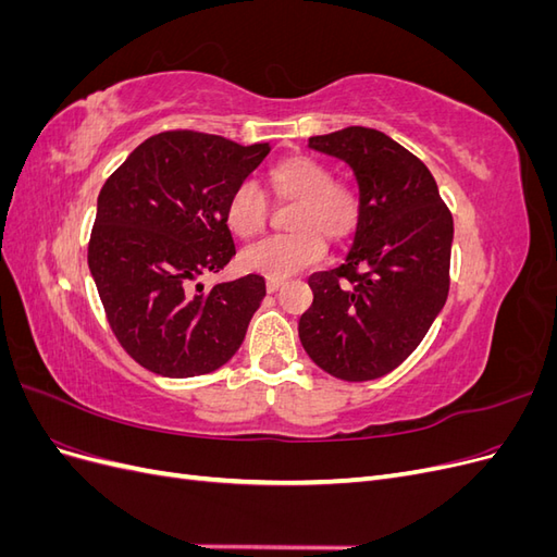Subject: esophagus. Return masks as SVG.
Instances as JSON below:
<instances>
[{
  "label": "esophagus",
  "instance_id": "1",
  "mask_svg": "<svg viewBox=\"0 0 557 557\" xmlns=\"http://www.w3.org/2000/svg\"><path fill=\"white\" fill-rule=\"evenodd\" d=\"M283 288V281L278 278H267V293H276Z\"/></svg>",
  "mask_w": 557,
  "mask_h": 557
}]
</instances>
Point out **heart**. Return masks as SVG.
I'll use <instances>...</instances> for the list:
<instances>
[{
	"label": "heart",
	"instance_id": "b5f03b06",
	"mask_svg": "<svg viewBox=\"0 0 557 557\" xmlns=\"http://www.w3.org/2000/svg\"><path fill=\"white\" fill-rule=\"evenodd\" d=\"M281 201H297L288 230L293 234L262 239L242 250L246 272L267 278H290L325 256V242L346 244L360 225V195L348 183L332 181V170L315 158L293 156L267 174ZM225 223L234 237L250 239L264 230L267 201L256 183L244 181L225 201Z\"/></svg>",
	"mask_w": 557,
	"mask_h": 557
}]
</instances>
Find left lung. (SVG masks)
Here are the masks:
<instances>
[{"label": "left lung", "mask_w": 557, "mask_h": 557, "mask_svg": "<svg viewBox=\"0 0 557 557\" xmlns=\"http://www.w3.org/2000/svg\"><path fill=\"white\" fill-rule=\"evenodd\" d=\"M309 146L350 166L362 213L344 264L309 276L299 342L327 374L372 381L411 356L446 305L453 215L428 166L379 129L346 127Z\"/></svg>", "instance_id": "obj_1"}]
</instances>
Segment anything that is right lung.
Wrapping results in <instances>:
<instances>
[{
  "mask_svg": "<svg viewBox=\"0 0 557 557\" xmlns=\"http://www.w3.org/2000/svg\"><path fill=\"white\" fill-rule=\"evenodd\" d=\"M193 129L160 132L132 150L97 197L88 264L115 339L153 374L215 372L242 346L264 297L248 274L205 288L234 258L225 201L267 158Z\"/></svg>",
  "mask_w": 557,
  "mask_h": 557,
  "instance_id": "obj_1",
  "label": "right lung"
}]
</instances>
